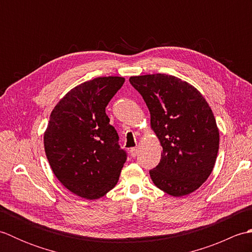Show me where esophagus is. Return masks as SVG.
Here are the masks:
<instances>
[{
    "instance_id": "obj_1",
    "label": "esophagus",
    "mask_w": 252,
    "mask_h": 252,
    "mask_svg": "<svg viewBox=\"0 0 252 252\" xmlns=\"http://www.w3.org/2000/svg\"><path fill=\"white\" fill-rule=\"evenodd\" d=\"M130 154H131L132 157H136L137 154H138V148H136V147L131 148L130 149Z\"/></svg>"
}]
</instances>
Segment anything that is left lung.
I'll use <instances>...</instances> for the list:
<instances>
[{"label":"left lung","instance_id":"8db88e82","mask_svg":"<svg viewBox=\"0 0 252 252\" xmlns=\"http://www.w3.org/2000/svg\"><path fill=\"white\" fill-rule=\"evenodd\" d=\"M145 100L151 125L162 146L149 171L158 189L181 197L205 183L215 167L220 135L213 112L192 85L164 73L131 77Z\"/></svg>","mask_w":252,"mask_h":252}]
</instances>
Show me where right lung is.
Returning a JSON list of instances; mask_svg holds the SVG:
<instances>
[{"instance_id": "1", "label": "right lung", "mask_w": 252, "mask_h": 252, "mask_svg": "<svg viewBox=\"0 0 252 252\" xmlns=\"http://www.w3.org/2000/svg\"><path fill=\"white\" fill-rule=\"evenodd\" d=\"M125 79L99 77L72 89L53 109L44 148L61 183L87 199L114 189L127 154L109 123L106 107Z\"/></svg>"}]
</instances>
